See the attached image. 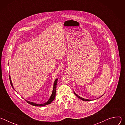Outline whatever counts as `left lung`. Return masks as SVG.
<instances>
[{
    "label": "left lung",
    "instance_id": "1",
    "mask_svg": "<svg viewBox=\"0 0 125 125\" xmlns=\"http://www.w3.org/2000/svg\"><path fill=\"white\" fill-rule=\"evenodd\" d=\"M74 94L78 98H79L80 99H81V100H83V101H91V100H89V99H84V98H82V97H80V96H79L78 95H77V94H76V93H75V92H74ZM104 95V94H103ZM103 95H102L101 97H102Z\"/></svg>",
    "mask_w": 125,
    "mask_h": 125
}]
</instances>
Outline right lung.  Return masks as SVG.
<instances>
[{
	"label": "right lung",
	"instance_id": "1",
	"mask_svg": "<svg viewBox=\"0 0 125 125\" xmlns=\"http://www.w3.org/2000/svg\"><path fill=\"white\" fill-rule=\"evenodd\" d=\"M9 80H10V84L12 87V88L15 90L14 88L13 87V84H12V82L11 81V77L10 75H9ZM58 78L55 79V81H54L53 83V90L52 92V93L50 96V97L49 98V99L45 103H43V104H37V103H35L34 102H31L29 101H27L26 100V101H27V103H28L29 104H30L31 105L34 106H37V107H42V106H44L46 105H47L48 104H50L51 102H52V101L55 98V93H56V88H57V82H58ZM16 91V90H15Z\"/></svg>",
	"mask_w": 125,
	"mask_h": 125
}]
</instances>
